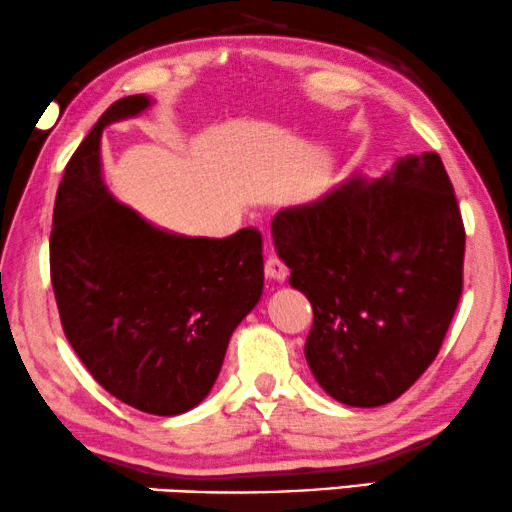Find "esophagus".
Here are the masks:
<instances>
[{
	"label": "esophagus",
	"instance_id": "34e87169",
	"mask_svg": "<svg viewBox=\"0 0 512 512\" xmlns=\"http://www.w3.org/2000/svg\"><path fill=\"white\" fill-rule=\"evenodd\" d=\"M264 273L271 283H283V280L287 278V266L280 262L278 257H269L264 262Z\"/></svg>",
	"mask_w": 512,
	"mask_h": 512
}]
</instances>
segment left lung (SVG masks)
I'll return each mask as SVG.
<instances>
[{"label":"left lung","mask_w":512,"mask_h":512,"mask_svg":"<svg viewBox=\"0 0 512 512\" xmlns=\"http://www.w3.org/2000/svg\"><path fill=\"white\" fill-rule=\"evenodd\" d=\"M271 234L313 306L306 362L322 390L357 408L399 399L436 359L464 287L466 232L438 153L285 208Z\"/></svg>","instance_id":"left-lung-1"}]
</instances>
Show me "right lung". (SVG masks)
Here are the masks:
<instances>
[{"mask_svg": "<svg viewBox=\"0 0 512 512\" xmlns=\"http://www.w3.org/2000/svg\"><path fill=\"white\" fill-rule=\"evenodd\" d=\"M148 104L143 95L113 102L64 167L50 283L64 336L90 376L136 410L178 415L211 392L229 336L262 297V234L171 236L111 197L102 129Z\"/></svg>", "mask_w": 512, "mask_h": 512, "instance_id": "add662e5", "label": "right lung"}]
</instances>
